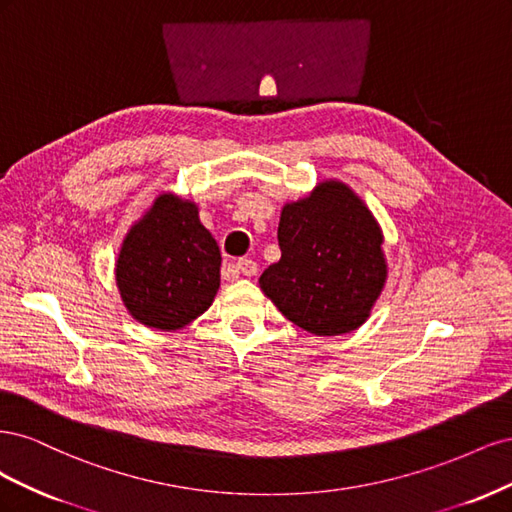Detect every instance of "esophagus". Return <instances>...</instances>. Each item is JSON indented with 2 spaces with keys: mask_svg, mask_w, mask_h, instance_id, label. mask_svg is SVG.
<instances>
[{
  "mask_svg": "<svg viewBox=\"0 0 512 512\" xmlns=\"http://www.w3.org/2000/svg\"><path fill=\"white\" fill-rule=\"evenodd\" d=\"M235 269L239 271V273H243V275H256V271H258V265L254 260H250V258H241V260H237V265H235Z\"/></svg>",
  "mask_w": 512,
  "mask_h": 512,
  "instance_id": "esophagus-1",
  "label": "esophagus"
}]
</instances>
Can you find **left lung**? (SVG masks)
I'll return each instance as SVG.
<instances>
[{
  "label": "left lung",
  "mask_w": 512,
  "mask_h": 512,
  "mask_svg": "<svg viewBox=\"0 0 512 512\" xmlns=\"http://www.w3.org/2000/svg\"><path fill=\"white\" fill-rule=\"evenodd\" d=\"M282 258L260 275L280 312L314 335H344L369 318L386 284L382 228L352 188L318 183L286 203L277 228Z\"/></svg>",
  "instance_id": "8db88e82"
}]
</instances>
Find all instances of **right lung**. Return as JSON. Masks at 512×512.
<instances>
[{
	"mask_svg": "<svg viewBox=\"0 0 512 512\" xmlns=\"http://www.w3.org/2000/svg\"><path fill=\"white\" fill-rule=\"evenodd\" d=\"M220 267V247L200 224L194 200L164 192L123 239L115 282L134 320L177 331L211 307Z\"/></svg>",
	"mask_w": 512,
	"mask_h": 512,
	"instance_id": "right-lung-1",
	"label": "right lung"
}]
</instances>
